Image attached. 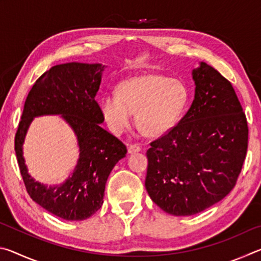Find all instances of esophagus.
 Here are the masks:
<instances>
[{"label": "esophagus", "mask_w": 261, "mask_h": 261, "mask_svg": "<svg viewBox=\"0 0 261 261\" xmlns=\"http://www.w3.org/2000/svg\"><path fill=\"white\" fill-rule=\"evenodd\" d=\"M140 151H141V148L139 145H137V144H132L129 147H127V153L129 154H135V153H138Z\"/></svg>", "instance_id": "34e87169"}]
</instances>
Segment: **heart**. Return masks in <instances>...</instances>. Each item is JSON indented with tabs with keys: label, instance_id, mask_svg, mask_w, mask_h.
Masks as SVG:
<instances>
[{
	"label": "heart",
	"instance_id": "heart-1",
	"mask_svg": "<svg viewBox=\"0 0 261 261\" xmlns=\"http://www.w3.org/2000/svg\"><path fill=\"white\" fill-rule=\"evenodd\" d=\"M188 88L183 82L165 74L147 73L125 79L116 92L101 96L99 108L114 134L130 126L132 113L139 129L149 137H160L177 124L188 103Z\"/></svg>",
	"mask_w": 261,
	"mask_h": 261
}]
</instances>
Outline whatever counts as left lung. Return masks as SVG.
<instances>
[{
  "label": "left lung",
  "instance_id": "left-lung-1",
  "mask_svg": "<svg viewBox=\"0 0 261 261\" xmlns=\"http://www.w3.org/2000/svg\"><path fill=\"white\" fill-rule=\"evenodd\" d=\"M196 92L177 124L147 149L145 187L168 214L200 213L223 199L241 174L249 129L231 83L201 62Z\"/></svg>",
  "mask_w": 261,
  "mask_h": 261
}]
</instances>
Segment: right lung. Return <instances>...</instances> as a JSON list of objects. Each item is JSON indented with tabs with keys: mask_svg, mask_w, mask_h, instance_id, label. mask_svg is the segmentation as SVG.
<instances>
[{
	"mask_svg": "<svg viewBox=\"0 0 261 261\" xmlns=\"http://www.w3.org/2000/svg\"><path fill=\"white\" fill-rule=\"evenodd\" d=\"M105 65L71 62L55 65L37 79L26 98L15 136V151L26 191L51 214L68 221L93 215L103 202L105 187L126 146L100 126L103 117L95 101ZM41 114H61L77 137L80 159L63 184L46 187L27 173L22 143L30 122Z\"/></svg>",
	"mask_w": 261,
	"mask_h": 261,
	"instance_id": "right-lung-1",
	"label": "right lung"
}]
</instances>
